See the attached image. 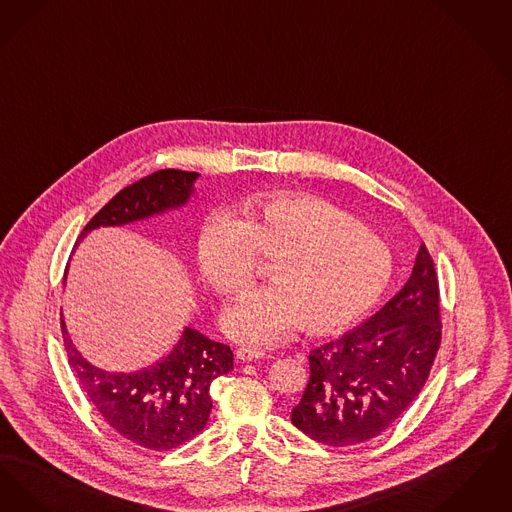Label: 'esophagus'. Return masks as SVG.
I'll use <instances>...</instances> for the list:
<instances>
[{
  "label": "esophagus",
  "mask_w": 512,
  "mask_h": 512,
  "mask_svg": "<svg viewBox=\"0 0 512 512\" xmlns=\"http://www.w3.org/2000/svg\"><path fill=\"white\" fill-rule=\"evenodd\" d=\"M235 356L241 361H254V359H262L266 354L264 350H258V348H239Z\"/></svg>",
  "instance_id": "obj_1"
}]
</instances>
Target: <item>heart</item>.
I'll return each mask as SVG.
<instances>
[{
	"instance_id": "obj_1",
	"label": "heart",
	"mask_w": 512,
	"mask_h": 512,
	"mask_svg": "<svg viewBox=\"0 0 512 512\" xmlns=\"http://www.w3.org/2000/svg\"><path fill=\"white\" fill-rule=\"evenodd\" d=\"M254 256L273 260L271 287L250 290L222 315V331L243 346H269L300 325L338 333L369 312L392 279V252L373 229L331 202L277 193L246 200L200 225V279L223 296L245 289Z\"/></svg>"
}]
</instances>
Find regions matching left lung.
<instances>
[{
  "label": "left lung",
  "instance_id": "1",
  "mask_svg": "<svg viewBox=\"0 0 512 512\" xmlns=\"http://www.w3.org/2000/svg\"><path fill=\"white\" fill-rule=\"evenodd\" d=\"M440 338L436 269L421 245L407 283L369 321L310 352V380L290 421L334 447L375 438L421 392Z\"/></svg>",
  "mask_w": 512,
  "mask_h": 512
}]
</instances>
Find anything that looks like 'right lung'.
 <instances>
[{
  "label": "right lung",
  "mask_w": 512,
  "mask_h": 512,
  "mask_svg": "<svg viewBox=\"0 0 512 512\" xmlns=\"http://www.w3.org/2000/svg\"><path fill=\"white\" fill-rule=\"evenodd\" d=\"M197 172L160 170L112 197L84 227L76 246L99 227L147 222L187 206ZM63 317V313H61ZM68 363L84 394L118 434L134 444L166 451L195 438L212 411L210 384L233 369L229 346L183 327L172 348L137 371H107L82 356L61 319Z\"/></svg>",
  "instance_id": "add662e5"
}]
</instances>
